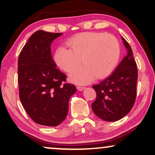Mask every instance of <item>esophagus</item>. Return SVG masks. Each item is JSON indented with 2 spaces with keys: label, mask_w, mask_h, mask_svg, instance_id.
Instances as JSON below:
<instances>
[{
  "label": "esophagus",
  "mask_w": 155,
  "mask_h": 155,
  "mask_svg": "<svg viewBox=\"0 0 155 155\" xmlns=\"http://www.w3.org/2000/svg\"><path fill=\"white\" fill-rule=\"evenodd\" d=\"M77 89L79 91H82V90H84V89H85V87H80V86H78L77 87Z\"/></svg>",
  "instance_id": "obj_1"
}]
</instances>
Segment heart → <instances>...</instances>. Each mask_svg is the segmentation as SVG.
I'll use <instances>...</instances> for the list:
<instances>
[{
    "instance_id": "1",
    "label": "heart",
    "mask_w": 155,
    "mask_h": 155,
    "mask_svg": "<svg viewBox=\"0 0 155 155\" xmlns=\"http://www.w3.org/2000/svg\"><path fill=\"white\" fill-rule=\"evenodd\" d=\"M70 49L63 46L57 48L54 61L67 73L75 68L81 62L83 65L69 75L70 81L85 84L94 79L109 75L119 61L120 48L115 37L100 32H84L67 41Z\"/></svg>"
}]
</instances>
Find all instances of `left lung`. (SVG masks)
Instances as JSON below:
<instances>
[{
	"mask_svg": "<svg viewBox=\"0 0 155 155\" xmlns=\"http://www.w3.org/2000/svg\"><path fill=\"white\" fill-rule=\"evenodd\" d=\"M127 55L113 73L99 84L93 85L97 98L92 104L95 115L105 121H116L127 115L136 98L137 70L130 45L121 37Z\"/></svg>",
	"mask_w": 155,
	"mask_h": 155,
	"instance_id": "8db88e82",
	"label": "left lung"
}]
</instances>
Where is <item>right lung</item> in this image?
Instances as JSON below:
<instances>
[{
    "label": "right lung",
    "instance_id": "right-lung-1",
    "mask_svg": "<svg viewBox=\"0 0 155 155\" xmlns=\"http://www.w3.org/2000/svg\"><path fill=\"white\" fill-rule=\"evenodd\" d=\"M62 33L35 31L21 51L18 58L20 99L34 121L46 126L60 125L68 112L69 99L75 85L62 84L66 75L56 68L51 44Z\"/></svg>",
    "mask_w": 155,
    "mask_h": 155
}]
</instances>
